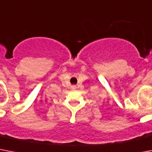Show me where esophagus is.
<instances>
[{"instance_id": "esophagus-1", "label": "esophagus", "mask_w": 152, "mask_h": 152, "mask_svg": "<svg viewBox=\"0 0 152 152\" xmlns=\"http://www.w3.org/2000/svg\"><path fill=\"white\" fill-rule=\"evenodd\" d=\"M71 88H72V89H75V88H76V86H71Z\"/></svg>"}]
</instances>
